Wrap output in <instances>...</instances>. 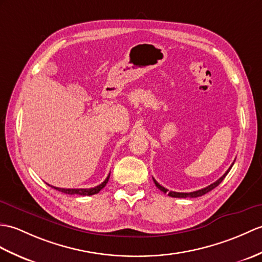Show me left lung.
<instances>
[{
	"mask_svg": "<svg viewBox=\"0 0 262 262\" xmlns=\"http://www.w3.org/2000/svg\"><path fill=\"white\" fill-rule=\"evenodd\" d=\"M234 164V162L231 164V166L228 168V171L224 173L220 179H219L217 181H215L214 183H212V184H210L209 186H206V187H204V188H201V190H198V191H194V192H190V193H183V192H174V191H168L167 188H165L164 186H162V185H160L159 183H157L156 182V180L155 179H153V181H154V183H155V185L160 188V190L162 191V192H164V193H167L168 194V196H172V198H199V196H202V195H204V194H206L208 192H210V191H212L213 190L214 187H216L219 184L221 183V182L224 180V178H226L227 176V174L230 172V169H231V167H232V165Z\"/></svg>",
	"mask_w": 262,
	"mask_h": 262,
	"instance_id": "8db88e82",
	"label": "left lung"
}]
</instances>
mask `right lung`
<instances>
[{"label":"right lung","mask_w":262,"mask_h":262,"mask_svg":"<svg viewBox=\"0 0 262 262\" xmlns=\"http://www.w3.org/2000/svg\"><path fill=\"white\" fill-rule=\"evenodd\" d=\"M109 176H111V174H109L107 176V179L102 182L101 184L97 185L95 187H91V188H61V187H56V186H52V185H49L53 187L54 190H58L59 192H62L64 194H70V195H94V194H97L100 190H102L103 187L106 186V184L108 183V180H109Z\"/></svg>","instance_id":"add662e5"}]
</instances>
